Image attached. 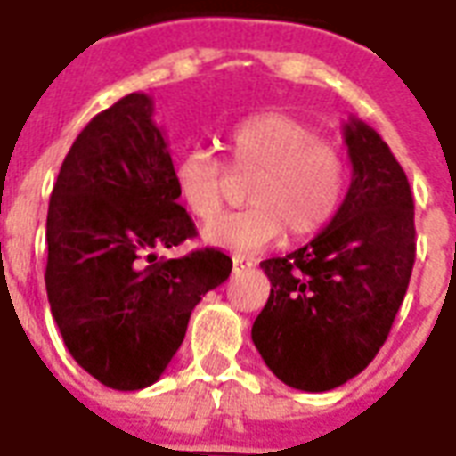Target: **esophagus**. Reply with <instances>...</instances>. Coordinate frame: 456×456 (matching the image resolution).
<instances>
[{
	"instance_id": "1",
	"label": "esophagus",
	"mask_w": 456,
	"mask_h": 456,
	"mask_svg": "<svg viewBox=\"0 0 456 456\" xmlns=\"http://www.w3.org/2000/svg\"><path fill=\"white\" fill-rule=\"evenodd\" d=\"M251 266V261L244 256H234V271H244V268Z\"/></svg>"
}]
</instances>
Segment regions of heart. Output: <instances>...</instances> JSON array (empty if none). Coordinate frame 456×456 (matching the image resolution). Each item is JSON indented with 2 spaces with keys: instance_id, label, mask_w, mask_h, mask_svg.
Returning <instances> with one entry per match:
<instances>
[{
  "instance_id": "obj_1",
  "label": "heart",
  "mask_w": 456,
  "mask_h": 456,
  "mask_svg": "<svg viewBox=\"0 0 456 456\" xmlns=\"http://www.w3.org/2000/svg\"><path fill=\"white\" fill-rule=\"evenodd\" d=\"M227 151L232 168L254 170L247 188L251 205L205 224L202 237L212 247L248 254L276 241L283 229L296 239L310 237L342 208L349 183L346 159L305 121L276 112L254 114L229 129ZM224 180V163L208 149L185 151L173 163L175 195L200 219L219 209Z\"/></svg>"
}]
</instances>
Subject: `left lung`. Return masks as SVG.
Segmentation results:
<instances>
[{
    "label": "left lung",
    "instance_id": "1",
    "mask_svg": "<svg viewBox=\"0 0 456 456\" xmlns=\"http://www.w3.org/2000/svg\"><path fill=\"white\" fill-rule=\"evenodd\" d=\"M352 185L310 244L261 261L271 281L251 327L281 381L332 391L362 373L391 332L415 264V209L401 163L359 119L344 124Z\"/></svg>",
    "mask_w": 456,
    "mask_h": 456
}]
</instances>
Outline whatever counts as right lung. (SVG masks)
I'll return each mask as SVG.
<instances>
[{
	"mask_svg": "<svg viewBox=\"0 0 456 456\" xmlns=\"http://www.w3.org/2000/svg\"><path fill=\"white\" fill-rule=\"evenodd\" d=\"M153 100L131 93L85 126L55 180L45 219V290L68 352L114 391L160 379L185 339L190 313L224 283L232 258L195 248Z\"/></svg>",
	"mask_w": 456,
	"mask_h": 456,
	"instance_id": "obj_1",
	"label": "right lung"
}]
</instances>
